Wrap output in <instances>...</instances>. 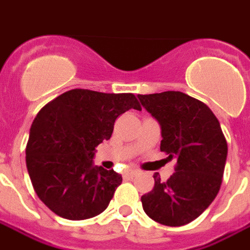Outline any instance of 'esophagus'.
I'll use <instances>...</instances> for the list:
<instances>
[{"instance_id":"1","label":"esophagus","mask_w":250,"mask_h":250,"mask_svg":"<svg viewBox=\"0 0 250 250\" xmlns=\"http://www.w3.org/2000/svg\"><path fill=\"white\" fill-rule=\"evenodd\" d=\"M136 175H138V171H135V169H125V177H134Z\"/></svg>"}]
</instances>
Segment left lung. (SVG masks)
<instances>
[{
	"label": "left lung",
	"mask_w": 250,
	"mask_h": 250,
	"mask_svg": "<svg viewBox=\"0 0 250 250\" xmlns=\"http://www.w3.org/2000/svg\"><path fill=\"white\" fill-rule=\"evenodd\" d=\"M162 127L160 151L176 159L167 182L153 175L155 186L142 196L144 212L163 225L182 227L197 219L217 196L228 144L210 108L180 91L138 95Z\"/></svg>",
	"instance_id": "left-lung-1"
}]
</instances>
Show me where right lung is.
<instances>
[{
	"instance_id": "1",
	"label": "right lung",
	"mask_w": 250,
	"mask_h": 250,
	"mask_svg": "<svg viewBox=\"0 0 250 250\" xmlns=\"http://www.w3.org/2000/svg\"><path fill=\"white\" fill-rule=\"evenodd\" d=\"M142 110L134 94L84 88L63 92L37 114L26 144V167L41 201L67 220L102 213L122 176L92 166L95 147L108 140L116 118Z\"/></svg>"
}]
</instances>
